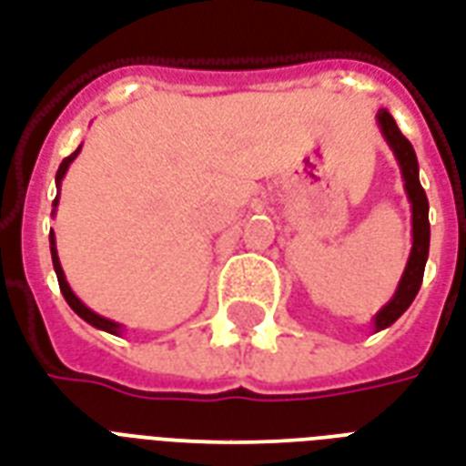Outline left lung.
Masks as SVG:
<instances>
[{"label":"left lung","instance_id":"1","mask_svg":"<svg viewBox=\"0 0 466 466\" xmlns=\"http://www.w3.org/2000/svg\"><path fill=\"white\" fill-rule=\"evenodd\" d=\"M376 122H379L380 132H383V139H386L388 147L393 149L395 159H398V167H400V174H403L405 181V194H408V201H410L412 211V248L410 258H408V265H405L403 270V278L398 282V289H395V295L390 297V302H388L383 309H379V314L373 317V331H380V329L390 327V324L410 307L415 295H418L420 285H422L425 262H428L430 253V206L428 196H425V188L420 187V169L415 149H412L410 142L403 137V132L398 129L393 115L388 113V110H379Z\"/></svg>","mask_w":466,"mask_h":466}]
</instances>
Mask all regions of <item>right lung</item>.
Here are the masks:
<instances>
[{
    "label": "right lung",
    "mask_w": 466,
    "mask_h": 466,
    "mask_svg": "<svg viewBox=\"0 0 466 466\" xmlns=\"http://www.w3.org/2000/svg\"><path fill=\"white\" fill-rule=\"evenodd\" d=\"M80 152V147L76 149V152L71 154V157H66L61 162V167H58V171H56V187L61 188V181L63 177H66V171H68V167L73 164V159L78 157ZM56 206H58V196L54 198V213H56ZM48 240H51V260H54V270H56V278H58V285H61V292L63 297H66V302L71 304V309L76 314H78L80 319H86L90 327H96V329H103V331H107V334H115V337H120L122 334V324H117V321L113 319H107V317H100L97 312H93L90 307H86V304L80 302L78 297H76V292L71 289V285H68V279H66V272H63L61 268V260H58V250H56V236H54V230H51V236H48Z\"/></svg>",
    "instance_id": "obj_1"
}]
</instances>
